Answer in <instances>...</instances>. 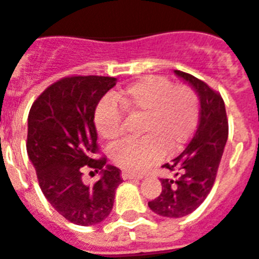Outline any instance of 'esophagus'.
Instances as JSON below:
<instances>
[{
    "instance_id": "34e87169",
    "label": "esophagus",
    "mask_w": 259,
    "mask_h": 259,
    "mask_svg": "<svg viewBox=\"0 0 259 259\" xmlns=\"http://www.w3.org/2000/svg\"><path fill=\"white\" fill-rule=\"evenodd\" d=\"M141 178H143V176H137V175H134V174H130V172H122L123 180H132V179L140 180Z\"/></svg>"
}]
</instances>
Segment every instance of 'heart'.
Instances as JSON below:
<instances>
[{"instance_id":"obj_1","label":"heart","mask_w":259,"mask_h":259,"mask_svg":"<svg viewBox=\"0 0 259 259\" xmlns=\"http://www.w3.org/2000/svg\"><path fill=\"white\" fill-rule=\"evenodd\" d=\"M130 115L144 116L140 141H124L110 150L114 164L130 174H141L167 153L182 150L194 134L200 115L196 92L189 87H174L158 76L143 77L116 96ZM95 125L102 139L114 143L123 134L122 110L111 101L100 102Z\"/></svg>"}]
</instances>
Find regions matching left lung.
Segmentation results:
<instances>
[{"label": "left lung", "instance_id": "8db88e82", "mask_svg": "<svg viewBox=\"0 0 259 259\" xmlns=\"http://www.w3.org/2000/svg\"><path fill=\"white\" fill-rule=\"evenodd\" d=\"M174 74L197 93L198 127L182 154L162 166L175 171L176 180L161 179V194L148 205L161 217L182 218L197 209L211 191L227 143L228 122L221 95L187 72L174 70Z\"/></svg>", "mask_w": 259, "mask_h": 259}]
</instances>
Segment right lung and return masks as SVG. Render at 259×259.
<instances>
[{"instance_id": "add662e5", "label": "right lung", "mask_w": 259, "mask_h": 259, "mask_svg": "<svg viewBox=\"0 0 259 259\" xmlns=\"http://www.w3.org/2000/svg\"><path fill=\"white\" fill-rule=\"evenodd\" d=\"M115 84V77H65L45 89L29 110L27 153L41 191L77 226L105 221L122 183L120 170L106 164V158H92L97 152L96 107ZM87 168L100 172L96 185L83 184Z\"/></svg>"}]
</instances>
